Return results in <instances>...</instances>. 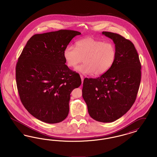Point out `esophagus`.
<instances>
[{
    "label": "esophagus",
    "instance_id": "obj_1",
    "mask_svg": "<svg viewBox=\"0 0 157 157\" xmlns=\"http://www.w3.org/2000/svg\"><path fill=\"white\" fill-rule=\"evenodd\" d=\"M81 76V80H82V85L83 84V76L82 75H80Z\"/></svg>",
    "mask_w": 157,
    "mask_h": 157
}]
</instances>
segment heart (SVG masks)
Masks as SVG:
<instances>
[{"mask_svg":"<svg viewBox=\"0 0 157 157\" xmlns=\"http://www.w3.org/2000/svg\"><path fill=\"white\" fill-rule=\"evenodd\" d=\"M116 56L117 49L113 43L104 42L91 37L77 40L75 48L67 46L63 51L67 67H75L83 60L84 63L76 70L84 74L93 73L95 76L106 73L112 67Z\"/></svg>","mask_w":157,"mask_h":157,"instance_id":"obj_1","label":"heart"}]
</instances>
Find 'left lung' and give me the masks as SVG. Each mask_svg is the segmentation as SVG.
<instances>
[{
  "label": "left lung",
  "instance_id": "8db88e82",
  "mask_svg": "<svg viewBox=\"0 0 157 157\" xmlns=\"http://www.w3.org/2000/svg\"><path fill=\"white\" fill-rule=\"evenodd\" d=\"M102 33L115 44L116 59L104 74L95 79H84L82 97L91 118L101 122H112L134 104L141 82V65L129 40L112 32Z\"/></svg>",
  "mask_w": 157,
  "mask_h": 157
}]
</instances>
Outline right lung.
<instances>
[{
    "instance_id": "obj_1",
    "label": "right lung",
    "mask_w": 157,
    "mask_h": 157,
    "mask_svg": "<svg viewBox=\"0 0 157 157\" xmlns=\"http://www.w3.org/2000/svg\"><path fill=\"white\" fill-rule=\"evenodd\" d=\"M81 32L59 30L30 37L16 66L21 101L30 114L56 124L67 117L70 94L81 84L79 75L65 65L63 51Z\"/></svg>"
}]
</instances>
